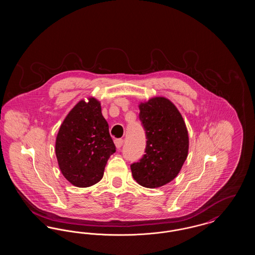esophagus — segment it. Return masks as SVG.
Masks as SVG:
<instances>
[{
    "mask_svg": "<svg viewBox=\"0 0 255 255\" xmlns=\"http://www.w3.org/2000/svg\"><path fill=\"white\" fill-rule=\"evenodd\" d=\"M123 139L122 138H118V139H115V144L117 146V148H121L123 145Z\"/></svg>",
    "mask_w": 255,
    "mask_h": 255,
    "instance_id": "34e87169",
    "label": "esophagus"
}]
</instances>
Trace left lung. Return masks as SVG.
I'll return each mask as SVG.
<instances>
[{
	"instance_id": "obj_1",
	"label": "left lung",
	"mask_w": 255,
	"mask_h": 255,
	"mask_svg": "<svg viewBox=\"0 0 255 255\" xmlns=\"http://www.w3.org/2000/svg\"><path fill=\"white\" fill-rule=\"evenodd\" d=\"M139 121L145 131V154L131 164L133 178L147 188L173 181L188 153V133L181 113L165 97L139 104Z\"/></svg>"
}]
</instances>
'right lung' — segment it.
I'll return each mask as SVG.
<instances>
[{
  "mask_svg": "<svg viewBox=\"0 0 255 255\" xmlns=\"http://www.w3.org/2000/svg\"><path fill=\"white\" fill-rule=\"evenodd\" d=\"M116 146L96 98L79 101L62 123L55 154L63 176L77 187L99 182Z\"/></svg>",
  "mask_w": 255,
  "mask_h": 255,
  "instance_id": "add662e5",
  "label": "right lung"
}]
</instances>
